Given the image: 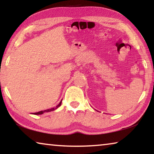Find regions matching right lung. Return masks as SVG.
I'll list each match as a JSON object with an SVG mask.
<instances>
[{"mask_svg":"<svg viewBox=\"0 0 154 154\" xmlns=\"http://www.w3.org/2000/svg\"><path fill=\"white\" fill-rule=\"evenodd\" d=\"M62 100L60 102V103L58 104V105H57L56 107H54V108H51V109H47V110H44V111H38V112H36V113H33L34 115H41L43 114V113H45V112H50V111H54L55 109H58L60 106L61 105V103H62Z\"/></svg>","mask_w":154,"mask_h":154,"instance_id":"obj_1","label":"right lung"}]
</instances>
